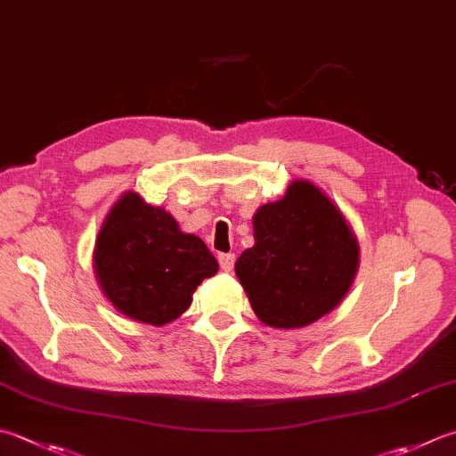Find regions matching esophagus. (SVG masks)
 Instances as JSON below:
<instances>
[{"label": "esophagus", "mask_w": 456, "mask_h": 456, "mask_svg": "<svg viewBox=\"0 0 456 456\" xmlns=\"http://www.w3.org/2000/svg\"><path fill=\"white\" fill-rule=\"evenodd\" d=\"M217 261H219L223 271L231 273V271H233V266H235V255H233V253H221V255L217 256Z\"/></svg>", "instance_id": "1"}]
</instances>
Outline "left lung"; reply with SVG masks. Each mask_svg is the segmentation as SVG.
<instances>
[{"label": "left lung", "instance_id": "left-lung-1", "mask_svg": "<svg viewBox=\"0 0 456 456\" xmlns=\"http://www.w3.org/2000/svg\"><path fill=\"white\" fill-rule=\"evenodd\" d=\"M255 245L237 258L235 274L263 324L305 328L330 314L350 290L360 245L340 208L308 180L253 216Z\"/></svg>", "mask_w": 456, "mask_h": 456}]
</instances>
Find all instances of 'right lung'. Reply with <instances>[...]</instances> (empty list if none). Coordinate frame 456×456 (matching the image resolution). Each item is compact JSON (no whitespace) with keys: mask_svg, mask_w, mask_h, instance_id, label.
<instances>
[{"mask_svg":"<svg viewBox=\"0 0 456 456\" xmlns=\"http://www.w3.org/2000/svg\"><path fill=\"white\" fill-rule=\"evenodd\" d=\"M93 266L104 297L120 314L164 326L190 308L195 289L219 271L198 235L183 233L164 208L126 191L106 213Z\"/></svg>","mask_w":456,"mask_h":456,"instance_id":"1","label":"right lung"}]
</instances>
